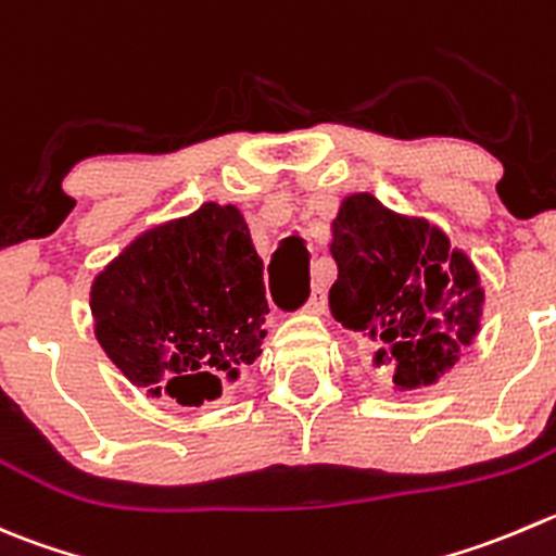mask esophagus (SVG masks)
Returning a JSON list of instances; mask_svg holds the SVG:
<instances>
[{"label":"esophagus","instance_id":"obj_1","mask_svg":"<svg viewBox=\"0 0 556 556\" xmlns=\"http://www.w3.org/2000/svg\"><path fill=\"white\" fill-rule=\"evenodd\" d=\"M304 309L309 312V315H320V312L326 309V293H323L320 285H317V288L312 290V295H309V301H306V304H304Z\"/></svg>","mask_w":556,"mask_h":556}]
</instances>
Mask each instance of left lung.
Here are the masks:
<instances>
[{
	"mask_svg": "<svg viewBox=\"0 0 556 556\" xmlns=\"http://www.w3.org/2000/svg\"><path fill=\"white\" fill-rule=\"evenodd\" d=\"M331 252L339 268L328 293L333 317L364 333L369 358L391 364L396 386L434 382L478 333L476 266L427 219L399 217L358 192L333 219Z\"/></svg>",
	"mask_w": 556,
	"mask_h": 556,
	"instance_id": "1",
	"label": "left lung"
}]
</instances>
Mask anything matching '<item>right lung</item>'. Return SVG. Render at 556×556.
<instances>
[{
	"instance_id": "right-lung-1",
	"label": "right lung",
	"mask_w": 556,
	"mask_h": 556,
	"mask_svg": "<svg viewBox=\"0 0 556 556\" xmlns=\"http://www.w3.org/2000/svg\"><path fill=\"white\" fill-rule=\"evenodd\" d=\"M97 342L132 386L179 404L217 399L261 355L263 261L236 206L147 230L91 285Z\"/></svg>"
}]
</instances>
